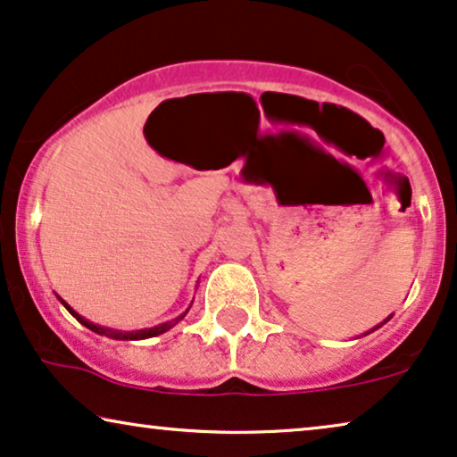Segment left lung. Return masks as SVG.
I'll return each mask as SVG.
<instances>
[{
  "label": "left lung",
  "mask_w": 457,
  "mask_h": 457,
  "mask_svg": "<svg viewBox=\"0 0 457 457\" xmlns=\"http://www.w3.org/2000/svg\"><path fill=\"white\" fill-rule=\"evenodd\" d=\"M378 327H381V325H378ZM378 327H375V329H378ZM375 329H372V331H375ZM370 333V331H369Z\"/></svg>",
  "instance_id": "8db88e82"
}]
</instances>
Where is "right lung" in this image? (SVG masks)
<instances>
[{"label":"right lung","mask_w":457,"mask_h":457,"mask_svg":"<svg viewBox=\"0 0 457 457\" xmlns=\"http://www.w3.org/2000/svg\"><path fill=\"white\" fill-rule=\"evenodd\" d=\"M60 300H62V298H60ZM62 302H63V300H62ZM63 306H66V308H68V311H70V312H72V314H74V317H76V319H79L82 325H85V327H88V329H91V331H95V333H101V336H107V337H113V339H146V337H155V336H159V333H165L167 329H171V327H173V325H176V323H178V320H182V319L186 317V312H188V311H186V312L182 314V317H178V319H173V320H167V323H163V325H159V327H153V329H140V331H132V333H121V331L105 329V327H97V325L88 323V320H87V319H82V317H80V314H76V312L72 311V308H70V306L66 304V302H63Z\"/></svg>","instance_id":"right-lung-1"}]
</instances>
